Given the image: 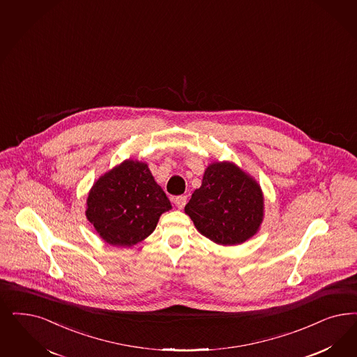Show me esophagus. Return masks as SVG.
<instances>
[{"label":"esophagus","mask_w":357,"mask_h":357,"mask_svg":"<svg viewBox=\"0 0 357 357\" xmlns=\"http://www.w3.org/2000/svg\"><path fill=\"white\" fill-rule=\"evenodd\" d=\"M174 203H175V206H176L178 208L182 209L185 207V203H187V197H185V195H179V197H176L174 199Z\"/></svg>","instance_id":"1"}]
</instances>
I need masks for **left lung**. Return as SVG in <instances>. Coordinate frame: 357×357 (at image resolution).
Masks as SVG:
<instances>
[{"label": "left lung", "mask_w": 357, "mask_h": 357, "mask_svg": "<svg viewBox=\"0 0 357 357\" xmlns=\"http://www.w3.org/2000/svg\"><path fill=\"white\" fill-rule=\"evenodd\" d=\"M185 212L197 231L220 245H237L257 234L264 219L259 183L231 162L211 163Z\"/></svg>", "instance_id": "left-lung-1"}]
</instances>
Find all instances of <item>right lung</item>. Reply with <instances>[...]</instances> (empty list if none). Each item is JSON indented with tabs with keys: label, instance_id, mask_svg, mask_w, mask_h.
Segmentation results:
<instances>
[{
	"label": "right lung",
	"instance_id": "1",
	"mask_svg": "<svg viewBox=\"0 0 357 357\" xmlns=\"http://www.w3.org/2000/svg\"><path fill=\"white\" fill-rule=\"evenodd\" d=\"M172 203L154 181L148 165L123 160L95 182L86 199V219L100 237L114 246L146 238Z\"/></svg>",
	"mask_w": 357,
	"mask_h": 357
}]
</instances>
